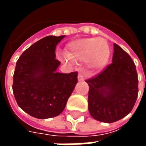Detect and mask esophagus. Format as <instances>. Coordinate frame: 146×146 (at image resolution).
<instances>
[{
	"label": "esophagus",
	"instance_id": "1",
	"mask_svg": "<svg viewBox=\"0 0 146 146\" xmlns=\"http://www.w3.org/2000/svg\"><path fill=\"white\" fill-rule=\"evenodd\" d=\"M78 80H79V81H83V80H84V73H81V72H80L79 74H78Z\"/></svg>",
	"mask_w": 146,
	"mask_h": 146
}]
</instances>
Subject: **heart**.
Instances as JSON below:
<instances>
[{
  "label": "heart",
  "mask_w": 146,
  "mask_h": 146,
  "mask_svg": "<svg viewBox=\"0 0 146 146\" xmlns=\"http://www.w3.org/2000/svg\"><path fill=\"white\" fill-rule=\"evenodd\" d=\"M67 57L73 61H87L94 70H100L107 63L110 48L103 38H82L74 40L66 46Z\"/></svg>",
  "instance_id": "obj_1"
}]
</instances>
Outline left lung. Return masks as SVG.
Here are the masks:
<instances>
[{
  "mask_svg": "<svg viewBox=\"0 0 146 146\" xmlns=\"http://www.w3.org/2000/svg\"><path fill=\"white\" fill-rule=\"evenodd\" d=\"M113 51L112 63L86 80L89 113L94 119L109 123L131 112L138 93V73L132 58L116 44Z\"/></svg>",
  "mask_w": 146,
  "mask_h": 146,
  "instance_id": "left-lung-1",
  "label": "left lung"
}]
</instances>
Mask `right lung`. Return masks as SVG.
Masks as SVG:
<instances>
[{
  "mask_svg": "<svg viewBox=\"0 0 146 146\" xmlns=\"http://www.w3.org/2000/svg\"><path fill=\"white\" fill-rule=\"evenodd\" d=\"M65 36H48L24 51L18 59L12 90L18 106L30 116H58L77 84V72L57 73L55 48Z\"/></svg>",
  "mask_w": 146,
  "mask_h": 146,
  "instance_id": "obj_1",
  "label": "right lung"
}]
</instances>
